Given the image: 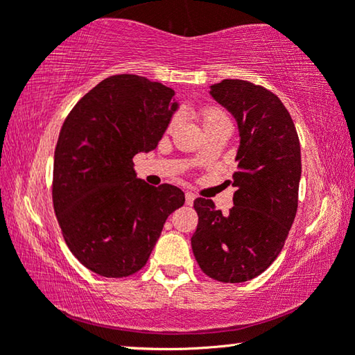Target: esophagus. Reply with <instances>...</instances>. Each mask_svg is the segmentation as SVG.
<instances>
[{"label": "esophagus", "mask_w": 355, "mask_h": 355, "mask_svg": "<svg viewBox=\"0 0 355 355\" xmlns=\"http://www.w3.org/2000/svg\"><path fill=\"white\" fill-rule=\"evenodd\" d=\"M184 200H186V205H192V203H194V200H196V196L192 194V192H186Z\"/></svg>", "instance_id": "obj_1"}]
</instances>
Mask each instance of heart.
Returning a JSON list of instances; mask_svg holds the SVG:
<instances>
[{"instance_id": "b5f03b06", "label": "heart", "mask_w": 355, "mask_h": 355, "mask_svg": "<svg viewBox=\"0 0 355 355\" xmlns=\"http://www.w3.org/2000/svg\"><path fill=\"white\" fill-rule=\"evenodd\" d=\"M199 116H200L203 127H207V125H209V123L219 122V120H227L225 112L222 111V110H219V107H216V106L202 107V110L199 111ZM172 127H173V122L171 123V128Z\"/></svg>"}]
</instances>
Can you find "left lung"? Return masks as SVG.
I'll return each instance as SVG.
<instances>
[{"label":"left lung","instance_id":"left-lung-1","mask_svg":"<svg viewBox=\"0 0 355 355\" xmlns=\"http://www.w3.org/2000/svg\"><path fill=\"white\" fill-rule=\"evenodd\" d=\"M209 94L236 119L241 144L233 173V207L194 200L199 216L191 238L197 263L208 277L241 284L260 275L284 249L297 211L300 144L277 95L243 80L213 84Z\"/></svg>","mask_w":355,"mask_h":355}]
</instances>
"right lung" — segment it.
I'll return each instance as SVG.
<instances>
[{"mask_svg": "<svg viewBox=\"0 0 355 355\" xmlns=\"http://www.w3.org/2000/svg\"><path fill=\"white\" fill-rule=\"evenodd\" d=\"M175 92L144 76L112 75L73 106L58 137L53 207L65 244L80 263L120 279L146 266L166 219L183 207L172 184L136 178L133 158L156 148Z\"/></svg>", "mask_w": 355, "mask_h": 355, "instance_id": "right-lung-1", "label": "right lung"}]
</instances>
